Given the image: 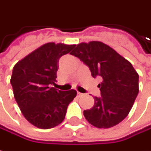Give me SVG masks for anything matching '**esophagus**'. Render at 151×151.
<instances>
[{"mask_svg": "<svg viewBox=\"0 0 151 151\" xmlns=\"http://www.w3.org/2000/svg\"><path fill=\"white\" fill-rule=\"evenodd\" d=\"M78 96H83V93H81V92H78Z\"/></svg>", "mask_w": 151, "mask_h": 151, "instance_id": "obj_1", "label": "esophagus"}]
</instances>
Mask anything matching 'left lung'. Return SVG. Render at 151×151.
Masks as SVG:
<instances>
[{"mask_svg":"<svg viewBox=\"0 0 151 151\" xmlns=\"http://www.w3.org/2000/svg\"><path fill=\"white\" fill-rule=\"evenodd\" d=\"M71 52L90 68L93 78L103 81L92 108L83 111L88 123L109 128L122 122L130 112L139 91V75L130 62L101 42L80 43Z\"/></svg>","mask_w":151,"mask_h":151,"instance_id":"8db88e82","label":"left lung"}]
</instances>
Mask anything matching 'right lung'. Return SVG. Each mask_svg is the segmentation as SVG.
<instances>
[{
  "label": "right lung",
  "mask_w": 151,
  "mask_h": 151,
  "mask_svg": "<svg viewBox=\"0 0 151 151\" xmlns=\"http://www.w3.org/2000/svg\"><path fill=\"white\" fill-rule=\"evenodd\" d=\"M74 45L46 43L14 65L10 78L14 96L24 118L33 126L48 129L65 119L75 90L60 91L55 84L58 62Z\"/></svg>",
  "instance_id": "obj_1"
}]
</instances>
